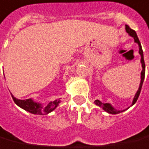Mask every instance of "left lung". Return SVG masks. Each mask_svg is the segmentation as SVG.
<instances>
[{
  "label": "left lung",
  "mask_w": 149,
  "mask_h": 149,
  "mask_svg": "<svg viewBox=\"0 0 149 149\" xmlns=\"http://www.w3.org/2000/svg\"><path fill=\"white\" fill-rule=\"evenodd\" d=\"M125 31L128 33V35L131 36V37H133V39H134V42H136V43L138 44V47H139V54L141 55V67H142V71L141 72V83H140V86H139V88L136 91V93L135 94V96L133 98V102H132V104L131 106H133L135 104V102H136V100L138 99V97L140 95V93H141V90L142 88V84H143V82H144V80H145V61H144V54H143V50H142V47L141 45V42H140L139 39H138V37H137V35H136V33L135 31H133V29H131L130 27H129L128 25H125ZM95 105L99 106L100 107H102L106 112H107L109 114H119V113H122L123 111H126L127 109H125V110H122V111H118V110H116V109L114 108V107H112L111 103H103L100 100H95Z\"/></svg>",
  "instance_id": "1"
}]
</instances>
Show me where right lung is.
<instances>
[{
  "label": "right lung",
  "mask_w": 149,
  "mask_h": 149,
  "mask_svg": "<svg viewBox=\"0 0 149 149\" xmlns=\"http://www.w3.org/2000/svg\"><path fill=\"white\" fill-rule=\"evenodd\" d=\"M12 97H13L15 103L17 106H19L20 108L24 109L26 111H28L31 114H40V115L48 114L50 112H52L53 111H54L61 102V100L58 99V100H56L54 101H50L47 105H43L41 102H35L32 99L18 100L16 97L13 96V95H12Z\"/></svg>",
  "instance_id": "obj_1"
}]
</instances>
